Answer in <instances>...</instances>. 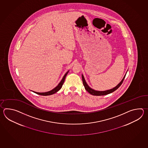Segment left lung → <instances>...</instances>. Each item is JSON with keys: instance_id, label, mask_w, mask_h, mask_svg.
I'll return each mask as SVG.
<instances>
[{"instance_id": "left-lung-1", "label": "left lung", "mask_w": 148, "mask_h": 148, "mask_svg": "<svg viewBox=\"0 0 148 148\" xmlns=\"http://www.w3.org/2000/svg\"><path fill=\"white\" fill-rule=\"evenodd\" d=\"M125 75H124L123 79L122 80V81L120 82V83L117 85L116 87H115L113 89H111L110 90H105V91H97V90H95L94 89L90 88L88 84H87V82L85 81V78L83 75H82V82H83V85L85 87V89L88 91L89 93H90L92 95H94V96H103V95H106L109 94L112 92H113L114 91H115L116 89L120 87L121 85H122V84L123 83L124 79L125 77Z\"/></svg>"}]
</instances>
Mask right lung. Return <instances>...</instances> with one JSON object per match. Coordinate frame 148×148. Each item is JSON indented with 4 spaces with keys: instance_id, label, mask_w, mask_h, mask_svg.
<instances>
[{
    "instance_id": "obj_1",
    "label": "right lung",
    "mask_w": 148,
    "mask_h": 148,
    "mask_svg": "<svg viewBox=\"0 0 148 148\" xmlns=\"http://www.w3.org/2000/svg\"><path fill=\"white\" fill-rule=\"evenodd\" d=\"M68 72H69V71H67V72L66 73V74L63 76V78L62 79V80H61L60 83L58 85L57 87H56L55 88H53L52 90H51L50 91L45 92H35V91H33V92H34L37 94L40 95H42V96H48V95H51L55 94L56 92H57L59 91L60 89L61 88V87H62L63 83H64V80H65V78H66V75H67Z\"/></svg>"
}]
</instances>
